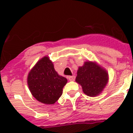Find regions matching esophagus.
Segmentation results:
<instances>
[{
    "label": "esophagus",
    "mask_w": 133,
    "mask_h": 133,
    "mask_svg": "<svg viewBox=\"0 0 133 133\" xmlns=\"http://www.w3.org/2000/svg\"><path fill=\"white\" fill-rule=\"evenodd\" d=\"M68 79H69V81H74V80H75V76H74V75L69 76V77H68Z\"/></svg>",
    "instance_id": "34e87169"
}]
</instances>
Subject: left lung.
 Instances as JSON below:
<instances>
[{"instance_id": "left-lung-1", "label": "left lung", "mask_w": 133, "mask_h": 133, "mask_svg": "<svg viewBox=\"0 0 133 133\" xmlns=\"http://www.w3.org/2000/svg\"><path fill=\"white\" fill-rule=\"evenodd\" d=\"M75 81L81 85L85 94L89 97L99 95L107 84L109 75L96 62H85L79 67Z\"/></svg>"}]
</instances>
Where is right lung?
<instances>
[{
	"mask_svg": "<svg viewBox=\"0 0 133 133\" xmlns=\"http://www.w3.org/2000/svg\"><path fill=\"white\" fill-rule=\"evenodd\" d=\"M67 79L58 75L49 57L44 56L29 72L27 79L32 95L38 101L51 105L58 101L67 83Z\"/></svg>",
	"mask_w": 133,
	"mask_h": 133,
	"instance_id": "obj_1",
	"label": "right lung"
}]
</instances>
